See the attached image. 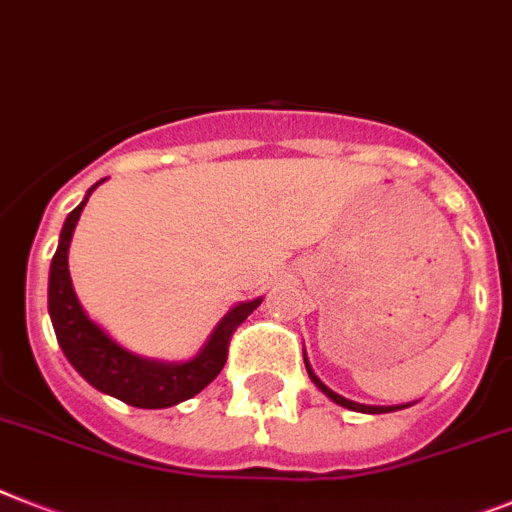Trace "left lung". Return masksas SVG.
I'll return each instance as SVG.
<instances>
[{
  "label": "left lung",
  "mask_w": 512,
  "mask_h": 512,
  "mask_svg": "<svg viewBox=\"0 0 512 512\" xmlns=\"http://www.w3.org/2000/svg\"><path fill=\"white\" fill-rule=\"evenodd\" d=\"M303 361H306V358H303ZM306 371H308V377H311V382H314L316 387H319V390H322L329 400H335L337 405H342V408H350V411H361V413H390V411H398L395 405H392V408H382V405H361V403H353V400L342 398V395H337V392L329 390L327 384H324L322 379L316 377L314 371H311V366H308V361H306Z\"/></svg>",
  "instance_id": "left-lung-1"
}]
</instances>
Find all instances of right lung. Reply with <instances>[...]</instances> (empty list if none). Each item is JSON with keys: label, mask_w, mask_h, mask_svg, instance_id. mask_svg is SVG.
Here are the masks:
<instances>
[{"label": "right lung", "mask_w": 512, "mask_h": 512, "mask_svg": "<svg viewBox=\"0 0 512 512\" xmlns=\"http://www.w3.org/2000/svg\"><path fill=\"white\" fill-rule=\"evenodd\" d=\"M94 188L88 190V196L94 193ZM86 201L67 214L52 269H49V314H52L59 348L91 387L135 408H170V405L193 398L225 369L227 348H230L235 329L246 322L248 314H253V308H259L261 298L232 308L211 332L204 350L188 363L149 361L120 348L99 324L88 319L70 282L67 248H70L73 230Z\"/></svg>", "instance_id": "1"}]
</instances>
